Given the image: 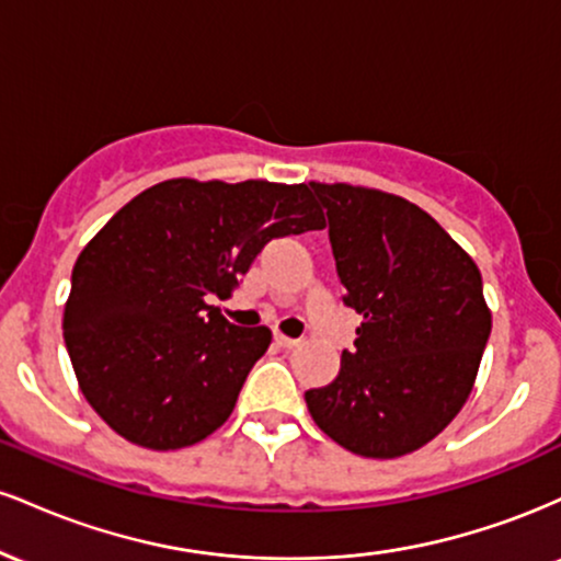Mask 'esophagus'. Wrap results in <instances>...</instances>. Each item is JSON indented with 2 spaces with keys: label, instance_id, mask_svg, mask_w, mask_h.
<instances>
[{
  "label": "esophagus",
  "instance_id": "esophagus-1",
  "mask_svg": "<svg viewBox=\"0 0 561 561\" xmlns=\"http://www.w3.org/2000/svg\"><path fill=\"white\" fill-rule=\"evenodd\" d=\"M274 340H276V345L287 347V351H289V347H298L302 343L300 337H287V334H274Z\"/></svg>",
  "mask_w": 561,
  "mask_h": 561
}]
</instances>
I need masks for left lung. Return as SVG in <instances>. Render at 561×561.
Wrapping results in <instances>:
<instances>
[{
  "label": "left lung",
  "instance_id": "1",
  "mask_svg": "<svg viewBox=\"0 0 561 561\" xmlns=\"http://www.w3.org/2000/svg\"><path fill=\"white\" fill-rule=\"evenodd\" d=\"M327 208L345 306L362 313L340 375L306 392L337 446L396 459L427 446L472 392L491 337L478 263L420 205L353 184L311 182Z\"/></svg>",
  "mask_w": 561,
  "mask_h": 561
}]
</instances>
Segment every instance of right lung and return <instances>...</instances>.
<instances>
[{
    "label": "right lung",
    "mask_w": 561,
    "mask_h": 561,
    "mask_svg": "<svg viewBox=\"0 0 561 561\" xmlns=\"http://www.w3.org/2000/svg\"><path fill=\"white\" fill-rule=\"evenodd\" d=\"M324 229L308 184L169 179L145 190L81 250L62 337L89 405L128 443L195 446L234 411L272 343L237 327L229 298L263 244Z\"/></svg>",
    "instance_id": "obj_1"
}]
</instances>
